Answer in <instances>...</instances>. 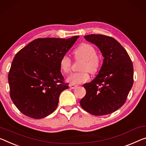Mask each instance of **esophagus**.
Listing matches in <instances>:
<instances>
[{
	"label": "esophagus",
	"instance_id": "esophagus-1",
	"mask_svg": "<svg viewBox=\"0 0 146 146\" xmlns=\"http://www.w3.org/2000/svg\"><path fill=\"white\" fill-rule=\"evenodd\" d=\"M70 87L71 89H75V88H76V87H77V86H76V85H74V84H70Z\"/></svg>",
	"mask_w": 146,
	"mask_h": 146
}]
</instances>
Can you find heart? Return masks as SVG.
<instances>
[{
  "label": "heart",
  "instance_id": "heart-1",
  "mask_svg": "<svg viewBox=\"0 0 146 146\" xmlns=\"http://www.w3.org/2000/svg\"><path fill=\"white\" fill-rule=\"evenodd\" d=\"M76 59L83 60L81 65V72L73 73L66 78L67 82L78 85L86 82L89 79L88 71L96 73L100 64L99 56L96 53L95 49L89 44H82L74 51ZM60 68L64 73L68 74L71 70V60L67 55H64L60 60Z\"/></svg>",
  "mask_w": 146,
  "mask_h": 146
}]
</instances>
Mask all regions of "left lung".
I'll return each instance as SVG.
<instances>
[{"instance_id": "left-lung-1", "label": "left lung", "mask_w": 146, "mask_h": 146, "mask_svg": "<svg viewBox=\"0 0 146 146\" xmlns=\"http://www.w3.org/2000/svg\"><path fill=\"white\" fill-rule=\"evenodd\" d=\"M84 38L98 47L104 60L95 79L84 84L86 95L80 104L92 115L111 113L125 104L133 87V62L127 51L113 38L102 35Z\"/></svg>"}]
</instances>
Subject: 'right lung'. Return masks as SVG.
I'll list each match as a JSON object with an SVG mask.
<instances>
[{"label": "right lung", "mask_w": 146, "mask_h": 146, "mask_svg": "<svg viewBox=\"0 0 146 146\" xmlns=\"http://www.w3.org/2000/svg\"><path fill=\"white\" fill-rule=\"evenodd\" d=\"M78 38H37L15 55L8 83L10 97L22 113L42 119L55 110L60 93L68 88L63 82L60 60Z\"/></svg>", "instance_id": "right-lung-1"}]
</instances>
